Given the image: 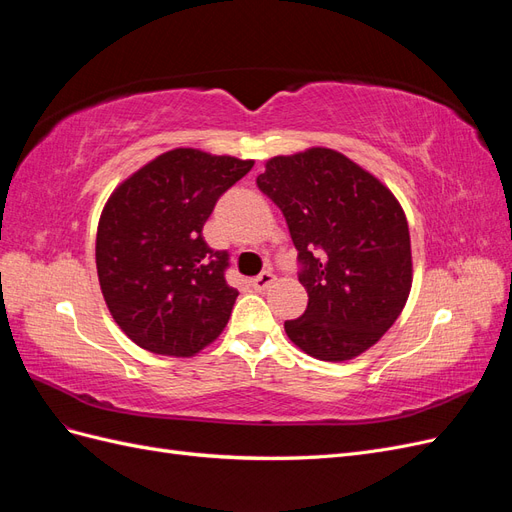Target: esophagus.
Returning a JSON list of instances; mask_svg holds the SVG:
<instances>
[{
  "instance_id": "1",
  "label": "esophagus",
  "mask_w": 512,
  "mask_h": 512,
  "mask_svg": "<svg viewBox=\"0 0 512 512\" xmlns=\"http://www.w3.org/2000/svg\"><path fill=\"white\" fill-rule=\"evenodd\" d=\"M273 282H275V275H273L271 271H262L258 277H254V280H252V286H254V290L262 292V290H267Z\"/></svg>"
}]
</instances>
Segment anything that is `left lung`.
<instances>
[{
  "instance_id": "1",
  "label": "left lung",
  "mask_w": 512,
  "mask_h": 512,
  "mask_svg": "<svg viewBox=\"0 0 512 512\" xmlns=\"http://www.w3.org/2000/svg\"><path fill=\"white\" fill-rule=\"evenodd\" d=\"M284 213L307 309L286 335L320 361H348L393 327L412 286L408 222L397 198L342 153L277 156L256 177Z\"/></svg>"
}]
</instances>
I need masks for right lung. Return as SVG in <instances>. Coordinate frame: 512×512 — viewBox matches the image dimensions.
<instances>
[{"instance_id":"obj_1","label":"right lung","mask_w":512,"mask_h":512,"mask_svg":"<svg viewBox=\"0 0 512 512\" xmlns=\"http://www.w3.org/2000/svg\"><path fill=\"white\" fill-rule=\"evenodd\" d=\"M252 160L173 149L123 181L108 198L96 237L104 301L136 346L192 356L222 333L239 292L228 286L226 250L203 226Z\"/></svg>"}]
</instances>
